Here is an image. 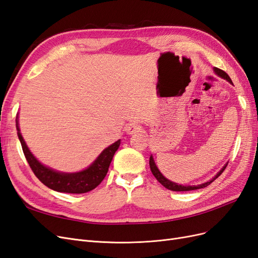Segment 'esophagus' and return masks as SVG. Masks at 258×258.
Segmentation results:
<instances>
[{"instance_id":"34e87169","label":"esophagus","mask_w":258,"mask_h":258,"mask_svg":"<svg viewBox=\"0 0 258 258\" xmlns=\"http://www.w3.org/2000/svg\"><path fill=\"white\" fill-rule=\"evenodd\" d=\"M124 131H126L128 135H134L136 132L140 131V126L136 122H130L124 127Z\"/></svg>"}]
</instances>
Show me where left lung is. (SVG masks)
<instances>
[{
    "label": "left lung",
    "mask_w": 258,
    "mask_h": 258,
    "mask_svg": "<svg viewBox=\"0 0 258 258\" xmlns=\"http://www.w3.org/2000/svg\"><path fill=\"white\" fill-rule=\"evenodd\" d=\"M214 72H215L216 75L222 77V79L226 80L228 83L232 84V82H231V80H230V77L228 76V74L226 73V72H224L223 70L214 68ZM150 167H151V171H152V173L154 174V176H155L156 178H157V181H158L161 185L165 186L166 188H168V189H170V190H173V191H188V190H195V189L205 188V187L209 186L211 183H212V182L214 181V179H216L218 176H220V175L223 173V171L226 169V167H227V163H226V165H224V167H223L220 171H218V172L215 174V176L211 178L210 181H208V182H206V183L199 184V185H185V186H184V185H179V184H177V183H174V182H172V181H170V179H168L167 177L163 176L162 173L159 171V169L157 168V166H156L155 160H154V158H153V155H151V157H150Z\"/></svg>",
    "instance_id": "8db88e82"
}]
</instances>
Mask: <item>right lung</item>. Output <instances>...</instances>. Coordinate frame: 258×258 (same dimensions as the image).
I'll list each match as a JSON object with an SVG mask.
<instances>
[{
    "instance_id": "right-lung-1",
    "label": "right lung",
    "mask_w": 258,
    "mask_h": 258,
    "mask_svg": "<svg viewBox=\"0 0 258 258\" xmlns=\"http://www.w3.org/2000/svg\"><path fill=\"white\" fill-rule=\"evenodd\" d=\"M18 116L16 118V128L19 141L22 146L23 154H25L27 161L31 169L40 181L48 187V188L56 190L59 192H69V194H84L95 189L96 187L103 181L105 177L108 167L113 159L115 152L118 150L120 145V140L115 143L107 146L101 152V154L96 158L89 167L79 171V172H60V171L53 170L47 166L43 165L41 161L36 159L35 156L31 153L27 143L23 140L19 122Z\"/></svg>"
}]
</instances>
